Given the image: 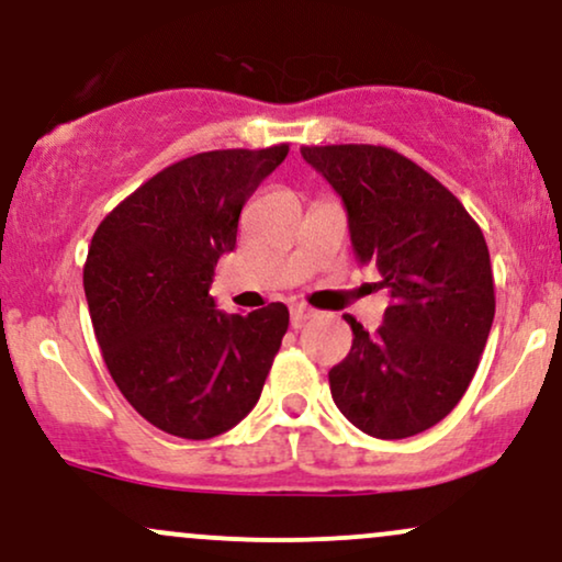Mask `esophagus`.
<instances>
[{
	"label": "esophagus",
	"instance_id": "1",
	"mask_svg": "<svg viewBox=\"0 0 562 562\" xmlns=\"http://www.w3.org/2000/svg\"><path fill=\"white\" fill-rule=\"evenodd\" d=\"M310 317H312V310H306V306H293V310H291V325H293V328H301V325H304Z\"/></svg>",
	"mask_w": 562,
	"mask_h": 562
}]
</instances>
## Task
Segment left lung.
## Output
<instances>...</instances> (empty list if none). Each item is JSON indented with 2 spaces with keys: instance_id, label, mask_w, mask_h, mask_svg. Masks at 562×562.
I'll return each instance as SVG.
<instances>
[{
  "instance_id": "1",
  "label": "left lung",
  "mask_w": 562,
  "mask_h": 562,
  "mask_svg": "<svg viewBox=\"0 0 562 562\" xmlns=\"http://www.w3.org/2000/svg\"><path fill=\"white\" fill-rule=\"evenodd\" d=\"M347 207L351 248L375 263L390 306L330 368L338 411L379 440L435 427L464 397L496 312L488 245L459 200L403 154L371 144L301 146Z\"/></svg>"
}]
</instances>
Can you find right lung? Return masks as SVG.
<instances>
[{
    "label": "right lung",
    "mask_w": 562,
    "mask_h": 562,
    "mask_svg": "<svg viewBox=\"0 0 562 562\" xmlns=\"http://www.w3.org/2000/svg\"><path fill=\"white\" fill-rule=\"evenodd\" d=\"M202 151L149 178L101 221L85 299L103 360L146 422L187 440L237 427L258 403L288 330V306L215 310V263L237 245L243 205L282 159Z\"/></svg>",
    "instance_id": "add662e5"
}]
</instances>
